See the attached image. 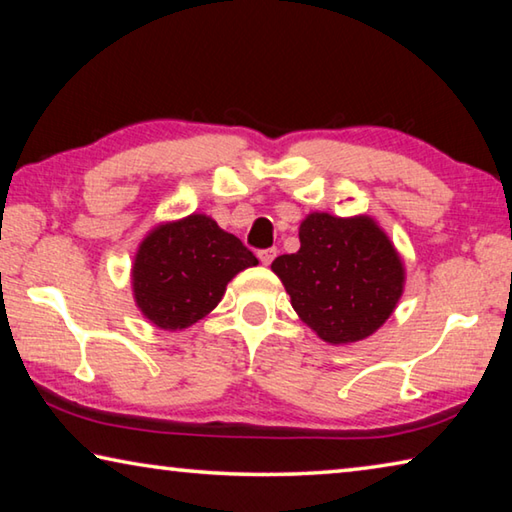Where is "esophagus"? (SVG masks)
<instances>
[{"label": "esophagus", "mask_w": 512, "mask_h": 512, "mask_svg": "<svg viewBox=\"0 0 512 512\" xmlns=\"http://www.w3.org/2000/svg\"><path fill=\"white\" fill-rule=\"evenodd\" d=\"M275 255H277V248H266V250H259V262H262L264 266H268L275 259Z\"/></svg>", "instance_id": "esophagus-1"}]
</instances>
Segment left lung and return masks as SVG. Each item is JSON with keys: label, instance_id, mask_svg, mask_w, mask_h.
<instances>
[{"label": "left lung", "instance_id": "obj_1", "mask_svg": "<svg viewBox=\"0 0 512 512\" xmlns=\"http://www.w3.org/2000/svg\"><path fill=\"white\" fill-rule=\"evenodd\" d=\"M300 250L271 264L302 323L329 345L368 339L404 293L406 271L393 241L368 214L311 212L300 223Z\"/></svg>", "mask_w": 512, "mask_h": 512}]
</instances>
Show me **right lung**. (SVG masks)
<instances>
[{
    "mask_svg": "<svg viewBox=\"0 0 512 512\" xmlns=\"http://www.w3.org/2000/svg\"><path fill=\"white\" fill-rule=\"evenodd\" d=\"M257 257L212 216L158 223L137 248L131 284L137 309L155 327L180 332L219 305L225 287Z\"/></svg>",
    "mask_w": 512,
    "mask_h": 512,
    "instance_id": "right-lung-1",
    "label": "right lung"
}]
</instances>
